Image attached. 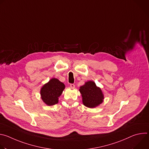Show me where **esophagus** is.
<instances>
[{"instance_id": "1", "label": "esophagus", "mask_w": 149, "mask_h": 149, "mask_svg": "<svg viewBox=\"0 0 149 149\" xmlns=\"http://www.w3.org/2000/svg\"><path fill=\"white\" fill-rule=\"evenodd\" d=\"M70 87L71 88H74L75 87V85L74 84H70Z\"/></svg>"}]
</instances>
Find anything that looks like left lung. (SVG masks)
<instances>
[{
    "label": "left lung",
    "instance_id": "1",
    "mask_svg": "<svg viewBox=\"0 0 149 149\" xmlns=\"http://www.w3.org/2000/svg\"><path fill=\"white\" fill-rule=\"evenodd\" d=\"M79 91L82 94V102L87 107L94 108L102 102L104 95L101 90L93 81L87 82L80 87Z\"/></svg>",
    "mask_w": 149,
    "mask_h": 149
}]
</instances>
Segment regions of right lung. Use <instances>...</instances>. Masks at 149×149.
<instances>
[{"mask_svg": "<svg viewBox=\"0 0 149 149\" xmlns=\"http://www.w3.org/2000/svg\"><path fill=\"white\" fill-rule=\"evenodd\" d=\"M65 88V85L56 78L51 79L40 90L41 98L48 105L58 102V97Z\"/></svg>", "mask_w": 149, "mask_h": 149, "instance_id": "1", "label": "right lung"}]
</instances>
